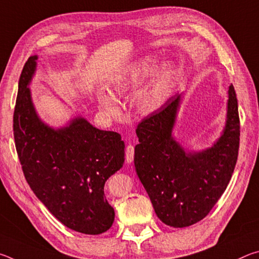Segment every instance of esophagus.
I'll list each match as a JSON object with an SVG mask.
<instances>
[{
  "label": "esophagus",
  "mask_w": 259,
  "mask_h": 259,
  "mask_svg": "<svg viewBox=\"0 0 259 259\" xmlns=\"http://www.w3.org/2000/svg\"><path fill=\"white\" fill-rule=\"evenodd\" d=\"M134 155H135V147L129 144L128 146L125 147V161L128 163H131L134 161Z\"/></svg>",
  "instance_id": "1"
}]
</instances>
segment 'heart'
Listing matches in <instances>:
<instances>
[{
    "instance_id": "obj_1",
    "label": "heart",
    "mask_w": 259,
    "mask_h": 259,
    "mask_svg": "<svg viewBox=\"0 0 259 259\" xmlns=\"http://www.w3.org/2000/svg\"><path fill=\"white\" fill-rule=\"evenodd\" d=\"M156 66V58L153 56L144 57L138 60L134 66H131L126 73L121 75L114 82L113 90L119 96H123L133 93L145 82L146 78L151 75ZM172 74V65L165 63L157 68L154 78L145 90L140 94L139 102L145 111L152 112L160 106L163 102L164 89L170 76ZM99 103L106 111L115 113L119 109V104L115 97L109 94H102L99 96Z\"/></svg>"
}]
</instances>
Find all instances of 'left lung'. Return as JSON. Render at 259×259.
Instances as JSON below:
<instances>
[{
	"mask_svg": "<svg viewBox=\"0 0 259 259\" xmlns=\"http://www.w3.org/2000/svg\"><path fill=\"white\" fill-rule=\"evenodd\" d=\"M181 95L170 97L138 124L135 168L165 225L186 227L210 212L225 192L238 161L240 117L233 84L229 89L224 134L211 148L185 153L171 136Z\"/></svg>",
	"mask_w": 259,
	"mask_h": 259,
	"instance_id": "1",
	"label": "left lung"
}]
</instances>
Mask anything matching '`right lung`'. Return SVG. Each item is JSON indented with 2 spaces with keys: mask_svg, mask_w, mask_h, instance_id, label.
<instances>
[{
  "mask_svg": "<svg viewBox=\"0 0 259 259\" xmlns=\"http://www.w3.org/2000/svg\"><path fill=\"white\" fill-rule=\"evenodd\" d=\"M36 56L21 71L14 112L15 145L24 176L37 199L73 231L100 234L114 222L105 182L124 162V143L114 131L99 130L82 117L54 130L38 119L27 87Z\"/></svg>",
  "mask_w": 259,
  "mask_h": 259,
  "instance_id": "obj_1",
  "label": "right lung"
}]
</instances>
